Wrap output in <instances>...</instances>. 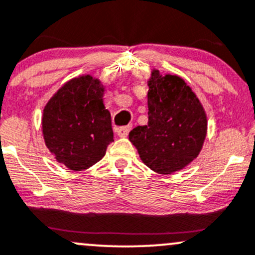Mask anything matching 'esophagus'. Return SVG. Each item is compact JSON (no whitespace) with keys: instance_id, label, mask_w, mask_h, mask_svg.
I'll return each instance as SVG.
<instances>
[{"instance_id":"34e87169","label":"esophagus","mask_w":255,"mask_h":255,"mask_svg":"<svg viewBox=\"0 0 255 255\" xmlns=\"http://www.w3.org/2000/svg\"><path fill=\"white\" fill-rule=\"evenodd\" d=\"M130 128H132V126H125V127H120L119 129H117V134H119V136H121V138H125V136L128 135Z\"/></svg>"}]
</instances>
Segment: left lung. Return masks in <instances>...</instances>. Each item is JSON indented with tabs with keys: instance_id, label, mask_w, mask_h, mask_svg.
<instances>
[{
	"instance_id": "left-lung-1",
	"label": "left lung",
	"mask_w": 255,
	"mask_h": 255,
	"mask_svg": "<svg viewBox=\"0 0 255 255\" xmlns=\"http://www.w3.org/2000/svg\"><path fill=\"white\" fill-rule=\"evenodd\" d=\"M147 125L129 132L141 161L153 172L170 174L197 157L207 134L203 106L185 81L151 72L147 82Z\"/></svg>"
}]
</instances>
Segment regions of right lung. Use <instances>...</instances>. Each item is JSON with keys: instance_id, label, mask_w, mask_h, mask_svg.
Returning a JSON list of instances; mask_svg holds the SVG:
<instances>
[{"instance_id": "right-lung-1", "label": "right lung", "mask_w": 255, "mask_h": 255, "mask_svg": "<svg viewBox=\"0 0 255 255\" xmlns=\"http://www.w3.org/2000/svg\"><path fill=\"white\" fill-rule=\"evenodd\" d=\"M103 93L100 81L85 75L65 83L44 108V142L69 169L83 170L96 164L114 141L111 115Z\"/></svg>"}]
</instances>
